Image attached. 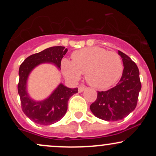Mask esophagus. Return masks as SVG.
<instances>
[{
	"label": "esophagus",
	"mask_w": 156,
	"mask_h": 156,
	"mask_svg": "<svg viewBox=\"0 0 156 156\" xmlns=\"http://www.w3.org/2000/svg\"><path fill=\"white\" fill-rule=\"evenodd\" d=\"M86 88H87V87H85V86H83V85H80L79 87H78V92H83L84 90H85L86 89Z\"/></svg>",
	"instance_id": "1"
}]
</instances>
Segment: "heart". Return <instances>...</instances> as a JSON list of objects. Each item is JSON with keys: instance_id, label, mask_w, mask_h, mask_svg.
<instances>
[{"instance_id": "obj_1", "label": "heart", "mask_w": 156, "mask_h": 156, "mask_svg": "<svg viewBox=\"0 0 156 156\" xmlns=\"http://www.w3.org/2000/svg\"><path fill=\"white\" fill-rule=\"evenodd\" d=\"M64 76L77 82L85 73L87 83L94 88L104 89L114 85L123 71L121 58L115 52L103 48L91 47L74 51L72 61L64 58L61 63Z\"/></svg>"}]
</instances>
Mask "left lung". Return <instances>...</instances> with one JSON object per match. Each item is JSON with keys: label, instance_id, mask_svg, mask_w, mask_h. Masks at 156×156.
Returning <instances> with one entry per match:
<instances>
[{"label": "left lung", "instance_id": "1", "mask_svg": "<svg viewBox=\"0 0 156 156\" xmlns=\"http://www.w3.org/2000/svg\"><path fill=\"white\" fill-rule=\"evenodd\" d=\"M123 62L122 75L117 86L105 91L98 92L97 100L90 105L95 117L105 121H118L135 109L141 85L139 71L128 55L118 51Z\"/></svg>", "mask_w": 156, "mask_h": 156}]
</instances>
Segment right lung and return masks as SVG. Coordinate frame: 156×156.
<instances>
[{"instance_id": "right-lung-1", "label": "right lung", "mask_w": 156, "mask_h": 156, "mask_svg": "<svg viewBox=\"0 0 156 156\" xmlns=\"http://www.w3.org/2000/svg\"><path fill=\"white\" fill-rule=\"evenodd\" d=\"M67 52V48L62 46L48 48L28 56L19 68L17 89L21 106L24 114L37 124L50 125L59 121L67 112L68 101L78 92V88H68L61 83L47 98L37 101L32 99L27 90L28 77L32 70L41 64H53L60 70L61 62Z\"/></svg>"}]
</instances>
